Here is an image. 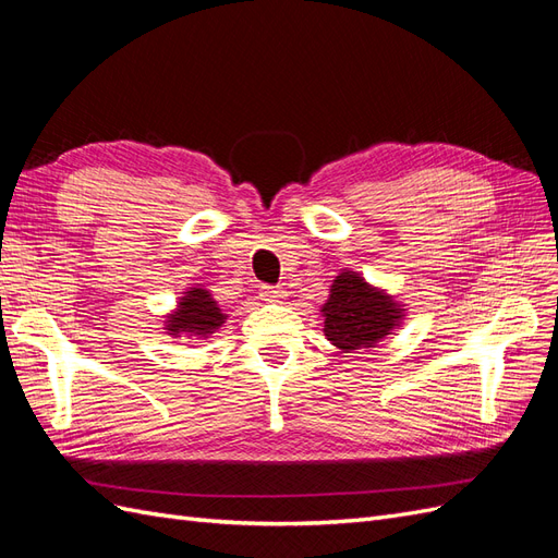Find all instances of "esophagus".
I'll return each instance as SVG.
<instances>
[{"mask_svg": "<svg viewBox=\"0 0 558 558\" xmlns=\"http://www.w3.org/2000/svg\"><path fill=\"white\" fill-rule=\"evenodd\" d=\"M260 295H263V300H267V302H283L286 298H289V293H286V291L281 289V286H263Z\"/></svg>", "mask_w": 558, "mask_h": 558, "instance_id": "obj_1", "label": "esophagus"}]
</instances>
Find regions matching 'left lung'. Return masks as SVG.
<instances>
[{
    "mask_svg": "<svg viewBox=\"0 0 558 558\" xmlns=\"http://www.w3.org/2000/svg\"><path fill=\"white\" fill-rule=\"evenodd\" d=\"M328 291L330 295L320 307L324 335L342 353L377 347L384 337L402 326L408 314L398 298L351 269H342Z\"/></svg>",
    "mask_w": 558,
    "mask_h": 558,
    "instance_id": "left-lung-1",
    "label": "left lung"
}]
</instances>
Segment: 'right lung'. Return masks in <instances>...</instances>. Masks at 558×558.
I'll return each instance as SVG.
<instances>
[{
    "mask_svg": "<svg viewBox=\"0 0 558 558\" xmlns=\"http://www.w3.org/2000/svg\"><path fill=\"white\" fill-rule=\"evenodd\" d=\"M228 320V314L218 307L216 298L205 286H191L183 291L177 300V307L165 316L162 326L165 332L172 335L174 340L179 337H189V340H207Z\"/></svg>",
    "mask_w": 558,
    "mask_h": 558,
    "instance_id": "1",
    "label": "right lung"
}]
</instances>
